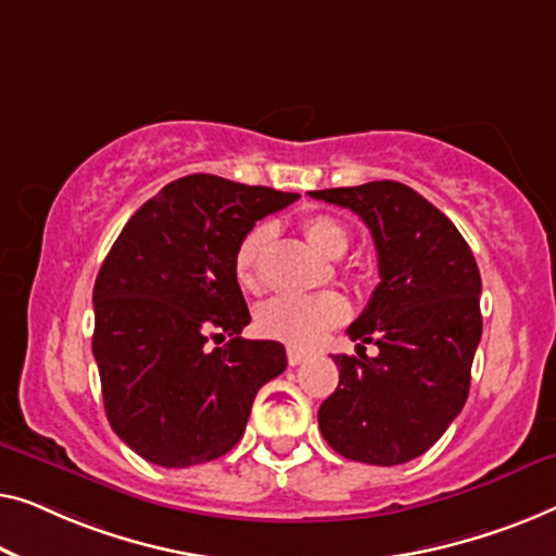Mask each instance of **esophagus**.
<instances>
[{
	"instance_id": "1",
	"label": "esophagus",
	"mask_w": 556,
	"mask_h": 556,
	"mask_svg": "<svg viewBox=\"0 0 556 556\" xmlns=\"http://www.w3.org/2000/svg\"><path fill=\"white\" fill-rule=\"evenodd\" d=\"M287 359H289V365L296 367V365H302L304 359H307V353H302V350H294V348H289Z\"/></svg>"
}]
</instances>
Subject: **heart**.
Returning <instances> with one entry per match:
<instances>
[{
  "mask_svg": "<svg viewBox=\"0 0 556 556\" xmlns=\"http://www.w3.org/2000/svg\"><path fill=\"white\" fill-rule=\"evenodd\" d=\"M302 231L309 247L327 260H338L348 252V226L330 214H315L302 222ZM275 237L271 224H256L233 252V277L244 289L260 287V264ZM348 302L334 292L307 294V296H275L256 309V327L267 334L287 342L292 348H312L325 338L327 330L340 325L348 317Z\"/></svg>",
  "mask_w": 556,
  "mask_h": 556,
  "instance_id": "b5f03b06",
  "label": "heart"
}]
</instances>
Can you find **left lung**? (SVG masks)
I'll return each mask as SVG.
<instances>
[{
  "label": "left lung",
  "instance_id": "1",
  "mask_svg": "<svg viewBox=\"0 0 556 556\" xmlns=\"http://www.w3.org/2000/svg\"><path fill=\"white\" fill-rule=\"evenodd\" d=\"M309 197L363 218L380 271L348 327L357 357L332 355L340 382L319 405V431L350 460L405 464L431 448L468 397L481 340L479 267L451 218L410 186L370 181ZM370 341L375 358L364 355Z\"/></svg>",
  "mask_w": 556,
  "mask_h": 556
}]
</instances>
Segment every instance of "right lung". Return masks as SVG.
<instances>
[{
	"mask_svg": "<svg viewBox=\"0 0 556 556\" xmlns=\"http://www.w3.org/2000/svg\"><path fill=\"white\" fill-rule=\"evenodd\" d=\"M296 193L193 174L163 186L123 226L98 271L92 355L121 441L163 468L224 456L244 435L285 345L244 340L252 323L233 252ZM232 340L207 350V338Z\"/></svg>",
	"mask_w": 556,
	"mask_h": 556,
	"instance_id": "obj_1",
	"label": "right lung"
}]
</instances>
